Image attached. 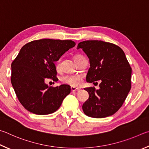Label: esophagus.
<instances>
[{
    "mask_svg": "<svg viewBox=\"0 0 149 149\" xmlns=\"http://www.w3.org/2000/svg\"><path fill=\"white\" fill-rule=\"evenodd\" d=\"M70 89H71L72 92H76V91H79V88H75V87H71L70 88Z\"/></svg>",
    "mask_w": 149,
    "mask_h": 149,
    "instance_id": "34e87169",
    "label": "esophagus"
}]
</instances>
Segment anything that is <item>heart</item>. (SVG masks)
Wrapping results in <instances>:
<instances>
[{"mask_svg":"<svg viewBox=\"0 0 149 149\" xmlns=\"http://www.w3.org/2000/svg\"><path fill=\"white\" fill-rule=\"evenodd\" d=\"M80 56H77L74 57V60L77 59ZM60 61L61 59H58L56 63V69L58 70L60 67ZM61 81L65 84H69L72 87H77L82 84V77L79 74H68L61 78Z\"/></svg>","mask_w":149,"mask_h":149,"instance_id":"b5f03b06","label":"heart"}]
</instances>
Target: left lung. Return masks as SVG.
Returning <instances> with one entry per match:
<instances>
[{"label":"left lung","instance_id":"8db88e82","mask_svg":"<svg viewBox=\"0 0 149 149\" xmlns=\"http://www.w3.org/2000/svg\"><path fill=\"white\" fill-rule=\"evenodd\" d=\"M90 59L86 81L100 80V89L84 88L89 98L82 105L84 114L92 118H105L114 114L124 103L131 89L132 68L119 46L101 40L79 43ZM97 83V82H95Z\"/></svg>","mask_w":149,"mask_h":149}]
</instances>
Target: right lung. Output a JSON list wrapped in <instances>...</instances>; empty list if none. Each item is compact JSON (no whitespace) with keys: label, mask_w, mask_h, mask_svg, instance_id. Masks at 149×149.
<instances>
[{"label":"right lung","mask_w":149,"mask_h":149,"mask_svg":"<svg viewBox=\"0 0 149 149\" xmlns=\"http://www.w3.org/2000/svg\"><path fill=\"white\" fill-rule=\"evenodd\" d=\"M75 44L72 40L46 38L31 41L21 48L11 65V82L28 111L40 115L53 113L69 94V85L49 86L45 80H58L54 62Z\"/></svg>","instance_id":"obj_1"}]
</instances>
